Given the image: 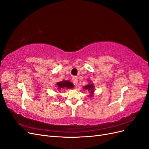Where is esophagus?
<instances>
[{
  "instance_id": "34e87169",
  "label": "esophagus",
  "mask_w": 149,
  "mask_h": 149,
  "mask_svg": "<svg viewBox=\"0 0 149 149\" xmlns=\"http://www.w3.org/2000/svg\"><path fill=\"white\" fill-rule=\"evenodd\" d=\"M72 82H73V83L74 84V85L76 86L77 84H78V79L76 78V77H73V78H72Z\"/></svg>"
}]
</instances>
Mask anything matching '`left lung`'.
Wrapping results in <instances>:
<instances>
[{
	"label": "left lung",
	"mask_w": 149,
	"mask_h": 149,
	"mask_svg": "<svg viewBox=\"0 0 149 149\" xmlns=\"http://www.w3.org/2000/svg\"><path fill=\"white\" fill-rule=\"evenodd\" d=\"M94 88H95V87H94V84L91 83H90L89 81L88 84H87L86 86L83 87V89L84 90L88 91L90 92V97H93V94H94Z\"/></svg>",
	"instance_id": "obj_1"
}]
</instances>
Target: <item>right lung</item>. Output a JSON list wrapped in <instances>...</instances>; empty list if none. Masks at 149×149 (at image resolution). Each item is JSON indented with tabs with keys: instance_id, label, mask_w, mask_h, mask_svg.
<instances>
[{
	"instance_id": "add662e5",
	"label": "right lung",
	"mask_w": 149,
	"mask_h": 149,
	"mask_svg": "<svg viewBox=\"0 0 149 149\" xmlns=\"http://www.w3.org/2000/svg\"><path fill=\"white\" fill-rule=\"evenodd\" d=\"M57 85V89L58 91H60L63 89H71L74 88V85L72 83L69 81L63 80L62 81L58 82L56 83Z\"/></svg>"
}]
</instances>
